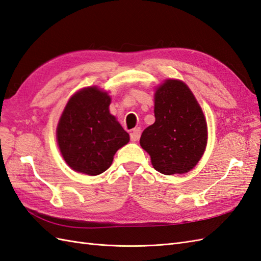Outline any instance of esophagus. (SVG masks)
I'll return each mask as SVG.
<instances>
[{
  "mask_svg": "<svg viewBox=\"0 0 261 261\" xmlns=\"http://www.w3.org/2000/svg\"><path fill=\"white\" fill-rule=\"evenodd\" d=\"M141 135V129L140 128H135L130 133V139L131 141H138L139 138H140Z\"/></svg>",
  "mask_w": 261,
  "mask_h": 261,
  "instance_id": "34e87169",
  "label": "esophagus"
}]
</instances>
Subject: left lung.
I'll list each match as a JSON object with an SVG mask.
<instances>
[{
	"label": "left lung",
	"instance_id": "left-lung-1",
	"mask_svg": "<svg viewBox=\"0 0 261 261\" xmlns=\"http://www.w3.org/2000/svg\"><path fill=\"white\" fill-rule=\"evenodd\" d=\"M155 122L142 132L141 147L156 171L186 173L201 158L207 145V122L190 89L167 80L154 94Z\"/></svg>",
	"mask_w": 261,
	"mask_h": 261
}]
</instances>
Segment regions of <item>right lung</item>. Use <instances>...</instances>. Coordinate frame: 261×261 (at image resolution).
<instances>
[{
	"label": "right lung",
	"instance_id": "add662e5",
	"mask_svg": "<svg viewBox=\"0 0 261 261\" xmlns=\"http://www.w3.org/2000/svg\"><path fill=\"white\" fill-rule=\"evenodd\" d=\"M111 99L98 88H86L69 100L57 137L65 162L77 172L96 175L111 166L113 155L129 142V133L109 111Z\"/></svg>",
	"mask_w": 261,
	"mask_h": 261
}]
</instances>
